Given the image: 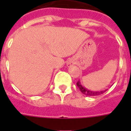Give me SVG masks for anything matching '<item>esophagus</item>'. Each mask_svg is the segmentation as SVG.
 I'll list each match as a JSON object with an SVG mask.
<instances>
[{
    "mask_svg": "<svg viewBox=\"0 0 131 131\" xmlns=\"http://www.w3.org/2000/svg\"><path fill=\"white\" fill-rule=\"evenodd\" d=\"M67 64H72V62H69Z\"/></svg>",
    "mask_w": 131,
    "mask_h": 131,
    "instance_id": "esophagus-1",
    "label": "esophagus"
}]
</instances>
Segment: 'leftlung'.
Here are the masks:
<instances>
[{
	"label": "left lung",
	"instance_id": "1",
	"mask_svg": "<svg viewBox=\"0 0 131 131\" xmlns=\"http://www.w3.org/2000/svg\"><path fill=\"white\" fill-rule=\"evenodd\" d=\"M77 85L78 86V88H79V90L81 91V92L83 94H84L85 95H88V96H97V95H100L101 94H103L104 92H106L107 90L102 91H90V90H88L85 88H84L81 84L80 81H78L77 83Z\"/></svg>",
	"mask_w": 131,
	"mask_h": 131
}]
</instances>
